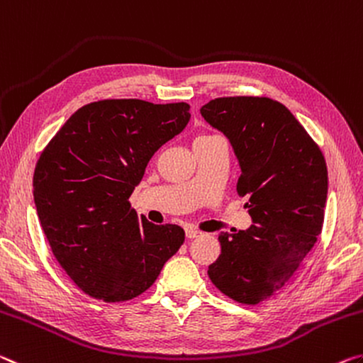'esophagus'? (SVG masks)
<instances>
[{"label":"esophagus","mask_w":363,"mask_h":363,"mask_svg":"<svg viewBox=\"0 0 363 363\" xmlns=\"http://www.w3.org/2000/svg\"><path fill=\"white\" fill-rule=\"evenodd\" d=\"M185 233H186V238H188V240H194V238H198V236L203 235V233H201L199 230L191 228V227L186 228V230H185Z\"/></svg>","instance_id":"1"}]
</instances>
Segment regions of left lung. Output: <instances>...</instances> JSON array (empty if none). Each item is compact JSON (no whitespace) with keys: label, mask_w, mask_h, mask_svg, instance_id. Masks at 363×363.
Instances as JSON below:
<instances>
[{"label":"left lung","mask_w":363,"mask_h":363,"mask_svg":"<svg viewBox=\"0 0 363 363\" xmlns=\"http://www.w3.org/2000/svg\"><path fill=\"white\" fill-rule=\"evenodd\" d=\"M227 136L240 164L236 191L252 225L218 236L211 281L241 304H259L286 284L322 233L328 170L320 147L281 103L217 98L201 108Z\"/></svg>","instance_id":"1"}]
</instances>
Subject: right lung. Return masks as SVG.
Returning <instances> with one entry per match:
<instances>
[{"instance_id": "obj_1", "label": "right lung", "mask_w": 363, "mask_h": 363, "mask_svg": "<svg viewBox=\"0 0 363 363\" xmlns=\"http://www.w3.org/2000/svg\"><path fill=\"white\" fill-rule=\"evenodd\" d=\"M186 103L103 99L74 112L41 152L35 207L51 251L83 293L130 301L151 286L185 241L128 203L160 146L189 122Z\"/></svg>"}]
</instances>
